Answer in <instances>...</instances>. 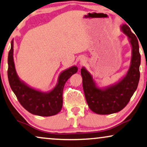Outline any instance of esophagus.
<instances>
[{"label":"esophagus","instance_id":"1","mask_svg":"<svg viewBox=\"0 0 147 147\" xmlns=\"http://www.w3.org/2000/svg\"><path fill=\"white\" fill-rule=\"evenodd\" d=\"M80 62H81V63H84V62H85V59L82 58V59H80Z\"/></svg>","mask_w":147,"mask_h":147}]
</instances>
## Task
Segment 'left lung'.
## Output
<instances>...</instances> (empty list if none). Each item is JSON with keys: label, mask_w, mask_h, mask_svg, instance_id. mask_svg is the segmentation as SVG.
I'll list each match as a JSON object with an SVG mask.
<instances>
[{"label": "left lung", "mask_w": 147, "mask_h": 147, "mask_svg": "<svg viewBox=\"0 0 147 147\" xmlns=\"http://www.w3.org/2000/svg\"><path fill=\"white\" fill-rule=\"evenodd\" d=\"M121 30L127 36L132 48L131 65L121 79L111 85L100 88L85 68L80 70L86 102L90 110L98 115L113 114L125 108L139 81L140 55L138 39L127 24H122Z\"/></svg>", "instance_id": "1"}]
</instances>
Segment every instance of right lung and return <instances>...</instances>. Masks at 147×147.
Here are the masks:
<instances>
[{
  "label": "right lung",
  "mask_w": 147,
  "mask_h": 147,
  "mask_svg": "<svg viewBox=\"0 0 147 147\" xmlns=\"http://www.w3.org/2000/svg\"><path fill=\"white\" fill-rule=\"evenodd\" d=\"M13 39L8 57V78L11 89L20 105L31 114L40 117H50L61 111L63 107V92L67 80L78 71L76 66L65 70L59 74L56 86L49 92L30 87L20 79L16 73L13 58Z\"/></svg>",
  "instance_id": "obj_1"
}]
</instances>
